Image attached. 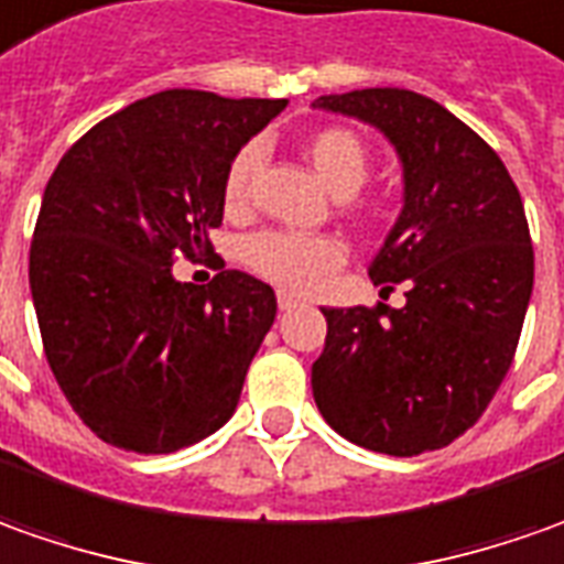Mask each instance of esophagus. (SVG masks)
Wrapping results in <instances>:
<instances>
[{"label": "esophagus", "instance_id": "1", "mask_svg": "<svg viewBox=\"0 0 564 564\" xmlns=\"http://www.w3.org/2000/svg\"><path fill=\"white\" fill-rule=\"evenodd\" d=\"M275 304H279V310H282V313H289V310L297 307L301 301H297V297H294L291 291H279V294H275Z\"/></svg>", "mask_w": 564, "mask_h": 564}]
</instances>
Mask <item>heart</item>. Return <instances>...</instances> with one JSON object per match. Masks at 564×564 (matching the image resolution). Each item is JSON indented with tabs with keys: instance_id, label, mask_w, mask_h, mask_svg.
<instances>
[{
	"instance_id": "heart-1",
	"label": "heart",
	"mask_w": 564,
	"mask_h": 564,
	"mask_svg": "<svg viewBox=\"0 0 564 564\" xmlns=\"http://www.w3.org/2000/svg\"><path fill=\"white\" fill-rule=\"evenodd\" d=\"M304 154L316 170V176L338 198L357 195L372 170V154L360 135L344 127L316 130L304 142ZM260 167L257 145H241L232 154L229 167L223 173V204L232 214H245L254 198V180ZM357 217H366L360 207H354ZM245 263L260 279L273 282L289 291H313L326 275H332L347 257V248L338 236H301V232H282L267 229L245 238L241 245Z\"/></svg>"
}]
</instances>
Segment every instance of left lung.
I'll return each instance as SVG.
<instances>
[{"label": "left lung", "instance_id": "left-lung-1", "mask_svg": "<svg viewBox=\"0 0 564 564\" xmlns=\"http://www.w3.org/2000/svg\"><path fill=\"white\" fill-rule=\"evenodd\" d=\"M319 108L379 127L403 161V214L369 267L406 304L328 307L313 397L335 432L415 456L471 429L506 379L534 289L524 204L500 154L410 89L323 96Z\"/></svg>", "mask_w": 564, "mask_h": 564}]
</instances>
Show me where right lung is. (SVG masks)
<instances>
[{"instance_id":"1","label":"right lung","mask_w":564,"mask_h":564,"mask_svg":"<svg viewBox=\"0 0 564 564\" xmlns=\"http://www.w3.org/2000/svg\"><path fill=\"white\" fill-rule=\"evenodd\" d=\"M285 98L167 89L105 117L48 176L30 241L43 350L74 413L111 447L173 453L236 413L275 294L223 270L210 285L170 267L214 254L223 173Z\"/></svg>"}]
</instances>
